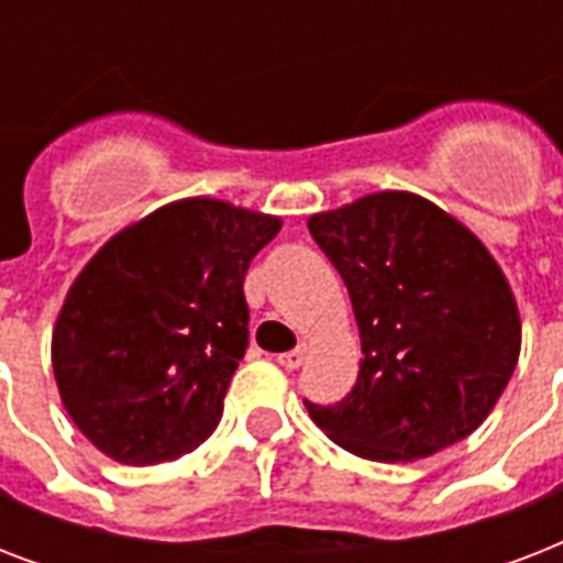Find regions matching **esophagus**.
<instances>
[{
  "label": "esophagus",
  "instance_id": "34e87169",
  "mask_svg": "<svg viewBox=\"0 0 563 563\" xmlns=\"http://www.w3.org/2000/svg\"><path fill=\"white\" fill-rule=\"evenodd\" d=\"M307 353H309V347H307V344H300L298 351L280 353V356H277V365H280V368H286V371H295V368H300V365H303V360H307Z\"/></svg>",
  "mask_w": 563,
  "mask_h": 563
}]
</instances>
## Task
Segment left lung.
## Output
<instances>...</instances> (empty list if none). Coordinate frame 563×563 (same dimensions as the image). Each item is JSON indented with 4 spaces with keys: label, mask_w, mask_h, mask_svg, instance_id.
I'll return each instance as SVG.
<instances>
[{
    "label": "left lung",
    "mask_w": 563,
    "mask_h": 563,
    "mask_svg": "<svg viewBox=\"0 0 563 563\" xmlns=\"http://www.w3.org/2000/svg\"><path fill=\"white\" fill-rule=\"evenodd\" d=\"M360 327L353 391L307 402L335 444L371 462H415L488 418L520 356V312L506 274L462 221L406 189L362 195L309 216Z\"/></svg>",
    "instance_id": "left-lung-1"
}]
</instances>
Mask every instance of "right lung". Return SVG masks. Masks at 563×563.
<instances>
[{"mask_svg":"<svg viewBox=\"0 0 563 563\" xmlns=\"http://www.w3.org/2000/svg\"><path fill=\"white\" fill-rule=\"evenodd\" d=\"M280 228L277 216L198 195L92 254L57 312L52 368L96 450L143 467L210 438L247 347L242 280Z\"/></svg>","mask_w":563,"mask_h":563,"instance_id":"right-lung-1","label":"right lung"}]
</instances>
